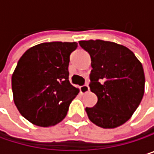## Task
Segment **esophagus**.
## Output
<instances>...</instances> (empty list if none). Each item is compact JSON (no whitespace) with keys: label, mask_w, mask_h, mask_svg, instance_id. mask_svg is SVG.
Here are the masks:
<instances>
[{"label":"esophagus","mask_w":154,"mask_h":154,"mask_svg":"<svg viewBox=\"0 0 154 154\" xmlns=\"http://www.w3.org/2000/svg\"><path fill=\"white\" fill-rule=\"evenodd\" d=\"M80 92H81V94H86V93H88L89 92V85L87 84L82 85L80 87Z\"/></svg>","instance_id":"34e87169"}]
</instances>
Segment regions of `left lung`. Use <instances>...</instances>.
I'll use <instances>...</instances> for the list:
<instances>
[{
    "label": "left lung",
    "instance_id": "left-lung-1",
    "mask_svg": "<svg viewBox=\"0 0 154 154\" xmlns=\"http://www.w3.org/2000/svg\"><path fill=\"white\" fill-rule=\"evenodd\" d=\"M91 57L90 89L98 98L85 108L89 119L103 128L127 122L139 106L144 93L141 62L128 48L103 40L79 41Z\"/></svg>",
    "mask_w": 154,
    "mask_h": 154
}]
</instances>
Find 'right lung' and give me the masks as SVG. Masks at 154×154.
<instances>
[{
  "label": "right lung",
  "instance_id": "obj_1",
  "mask_svg": "<svg viewBox=\"0 0 154 154\" xmlns=\"http://www.w3.org/2000/svg\"><path fill=\"white\" fill-rule=\"evenodd\" d=\"M77 44L51 42L28 49L11 77L16 107L32 124L51 127L67 115L79 90L69 80V56Z\"/></svg>",
  "mask_w": 154,
  "mask_h": 154
}]
</instances>
